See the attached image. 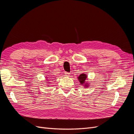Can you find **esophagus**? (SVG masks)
Listing matches in <instances>:
<instances>
[{
	"label": "esophagus",
	"mask_w": 134,
	"mask_h": 134,
	"mask_svg": "<svg viewBox=\"0 0 134 134\" xmlns=\"http://www.w3.org/2000/svg\"><path fill=\"white\" fill-rule=\"evenodd\" d=\"M64 74H65V75L66 76H67V77H69V76H70V73L69 72H64Z\"/></svg>",
	"instance_id": "34e87169"
}]
</instances>
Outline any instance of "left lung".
<instances>
[{
  "label": "left lung",
  "mask_w": 134,
  "mask_h": 134,
  "mask_svg": "<svg viewBox=\"0 0 134 134\" xmlns=\"http://www.w3.org/2000/svg\"><path fill=\"white\" fill-rule=\"evenodd\" d=\"M87 78V75L86 74H82L78 77V79L79 81L80 84L83 85L85 87L87 88L89 86V83L86 82Z\"/></svg>",
  "instance_id": "1"
}]
</instances>
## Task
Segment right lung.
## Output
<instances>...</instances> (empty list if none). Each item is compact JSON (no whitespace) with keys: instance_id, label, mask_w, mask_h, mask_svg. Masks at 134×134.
<instances>
[{"instance_id":"add662e5","label":"right lung","mask_w":134,"mask_h":134,"mask_svg":"<svg viewBox=\"0 0 134 134\" xmlns=\"http://www.w3.org/2000/svg\"><path fill=\"white\" fill-rule=\"evenodd\" d=\"M47 83H48V82H47Z\"/></svg>"}]
</instances>
